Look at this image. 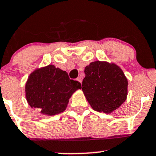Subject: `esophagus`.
Here are the masks:
<instances>
[{"label":"esophagus","instance_id":"esophagus-1","mask_svg":"<svg viewBox=\"0 0 156 156\" xmlns=\"http://www.w3.org/2000/svg\"><path fill=\"white\" fill-rule=\"evenodd\" d=\"M76 80H77L78 82H80V83H82V79H81V77H78L77 79H76Z\"/></svg>","mask_w":156,"mask_h":156}]
</instances>
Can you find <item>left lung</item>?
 <instances>
[{
  "label": "left lung",
  "mask_w": 156,
  "mask_h": 156,
  "mask_svg": "<svg viewBox=\"0 0 156 156\" xmlns=\"http://www.w3.org/2000/svg\"><path fill=\"white\" fill-rule=\"evenodd\" d=\"M85 73L82 89L94 110L112 113L126 100L128 80L115 63L93 62L85 67Z\"/></svg>",
  "instance_id": "1"
}]
</instances>
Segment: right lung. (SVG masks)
<instances>
[{
	"label": "right lung",
	"instance_id": "add662e5",
	"mask_svg": "<svg viewBox=\"0 0 156 156\" xmlns=\"http://www.w3.org/2000/svg\"><path fill=\"white\" fill-rule=\"evenodd\" d=\"M81 88L80 83L70 80L66 71L49 65L30 74L25 93L32 108L44 115L53 116L64 112L72 94Z\"/></svg>",
	"mask_w": 156,
	"mask_h": 156
}]
</instances>
